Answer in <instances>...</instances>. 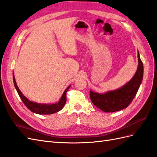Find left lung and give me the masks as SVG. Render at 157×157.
<instances>
[{
	"instance_id": "8db88e82",
	"label": "left lung",
	"mask_w": 157,
	"mask_h": 157,
	"mask_svg": "<svg viewBox=\"0 0 157 157\" xmlns=\"http://www.w3.org/2000/svg\"><path fill=\"white\" fill-rule=\"evenodd\" d=\"M137 57L138 67L136 73L130 81L124 86L104 94L90 91L91 101L95 107L109 113L122 110L130 105L137 93L143 78V64L139 52Z\"/></svg>"
}]
</instances>
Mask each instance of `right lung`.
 Wrapping results in <instances>:
<instances>
[{
    "label": "right lung",
    "instance_id": "1",
    "mask_svg": "<svg viewBox=\"0 0 157 157\" xmlns=\"http://www.w3.org/2000/svg\"><path fill=\"white\" fill-rule=\"evenodd\" d=\"M13 82L14 84V87L17 90L18 94L20 96V98L22 99V102L26 106L28 109H30L32 112H33L34 113L39 114V115H50L53 114L61 110L63 106L65 105L66 103V93L67 90L70 89L71 86H68L66 90L63 91V93L62 95L61 98L59 100L58 102L54 103H38L36 102H34L30 101L26 97L22 94L21 91L19 90L18 87L17 86V82H16L14 72H13Z\"/></svg>",
    "mask_w": 157,
    "mask_h": 157
}]
</instances>
